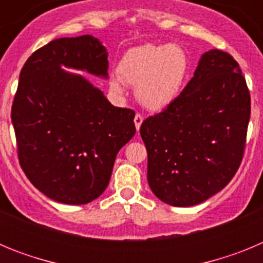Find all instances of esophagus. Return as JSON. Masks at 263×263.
I'll list each match as a JSON object with an SVG mask.
<instances>
[{
  "label": "esophagus",
  "mask_w": 263,
  "mask_h": 263,
  "mask_svg": "<svg viewBox=\"0 0 263 263\" xmlns=\"http://www.w3.org/2000/svg\"><path fill=\"white\" fill-rule=\"evenodd\" d=\"M142 121H143V117L139 113H137L136 117H134V125H136V129L137 132L139 130V127H141V125H142Z\"/></svg>",
  "instance_id": "esophagus-1"
}]
</instances>
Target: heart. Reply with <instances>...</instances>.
<instances>
[{
    "mask_svg": "<svg viewBox=\"0 0 263 263\" xmlns=\"http://www.w3.org/2000/svg\"><path fill=\"white\" fill-rule=\"evenodd\" d=\"M190 73V57L179 45H147L130 48L117 66L118 78L109 87L124 95L122 82L136 87V97L150 110H160L175 101Z\"/></svg>",
    "mask_w": 263,
    "mask_h": 263,
    "instance_id": "heart-1",
    "label": "heart"
}]
</instances>
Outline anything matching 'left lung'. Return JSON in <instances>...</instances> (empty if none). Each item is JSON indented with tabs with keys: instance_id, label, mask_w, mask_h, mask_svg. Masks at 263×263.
<instances>
[{
	"instance_id": "8db88e82",
	"label": "left lung",
	"mask_w": 263,
	"mask_h": 263,
	"mask_svg": "<svg viewBox=\"0 0 263 263\" xmlns=\"http://www.w3.org/2000/svg\"><path fill=\"white\" fill-rule=\"evenodd\" d=\"M249 118L238 63L224 51H206L178 99L141 125L153 194L192 206L221 191L242 160Z\"/></svg>"
}]
</instances>
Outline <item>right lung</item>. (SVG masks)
<instances>
[{"mask_svg":"<svg viewBox=\"0 0 263 263\" xmlns=\"http://www.w3.org/2000/svg\"><path fill=\"white\" fill-rule=\"evenodd\" d=\"M63 68L108 79V51L92 35L53 39L36 50L21 71L11 122L32 185L58 203L80 205L108 187L117 153L136 134V113Z\"/></svg>","mask_w":263,"mask_h":263,"instance_id":"add662e5","label":"right lung"}]
</instances>
